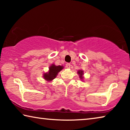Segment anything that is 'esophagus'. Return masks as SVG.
<instances>
[{"mask_svg": "<svg viewBox=\"0 0 130 130\" xmlns=\"http://www.w3.org/2000/svg\"><path fill=\"white\" fill-rule=\"evenodd\" d=\"M70 66H71V65H70L69 63H66V68H70Z\"/></svg>", "mask_w": 130, "mask_h": 130, "instance_id": "1", "label": "esophagus"}]
</instances>
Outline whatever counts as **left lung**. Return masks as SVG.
Instances as JSON below:
<instances>
[{"label": "left lung", "mask_w": 130, "mask_h": 130, "mask_svg": "<svg viewBox=\"0 0 130 130\" xmlns=\"http://www.w3.org/2000/svg\"><path fill=\"white\" fill-rule=\"evenodd\" d=\"M78 74H79V75H80V78H81V79H83V75L84 74L83 70H78Z\"/></svg>", "instance_id": "obj_1"}]
</instances>
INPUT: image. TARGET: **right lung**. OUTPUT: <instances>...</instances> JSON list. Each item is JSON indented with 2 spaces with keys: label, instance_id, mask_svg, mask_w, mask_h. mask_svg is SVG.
<instances>
[{
  "label": "right lung",
  "instance_id": "obj_1",
  "mask_svg": "<svg viewBox=\"0 0 130 130\" xmlns=\"http://www.w3.org/2000/svg\"><path fill=\"white\" fill-rule=\"evenodd\" d=\"M63 69V67L61 65L56 66L54 64H52L49 67V70L47 73L43 74V78L46 81H50L56 77L58 72H60Z\"/></svg>",
  "mask_w": 130,
  "mask_h": 130
}]
</instances>
